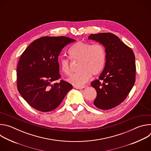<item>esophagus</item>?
I'll return each instance as SVG.
<instances>
[{
	"instance_id": "34e87169",
	"label": "esophagus",
	"mask_w": 151,
	"mask_h": 151,
	"mask_svg": "<svg viewBox=\"0 0 151 151\" xmlns=\"http://www.w3.org/2000/svg\"><path fill=\"white\" fill-rule=\"evenodd\" d=\"M74 87L76 89H83L85 88V86H75Z\"/></svg>"
}]
</instances>
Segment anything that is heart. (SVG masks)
Masks as SVG:
<instances>
[{
	"mask_svg": "<svg viewBox=\"0 0 151 151\" xmlns=\"http://www.w3.org/2000/svg\"><path fill=\"white\" fill-rule=\"evenodd\" d=\"M68 54L72 60L79 61L78 72L72 74L68 81L75 86H81L87 82L90 76L99 75L103 70L106 52L104 47L100 44L91 45L88 42L79 41L69 50ZM61 70L65 75L70 73L69 60L61 58L59 60Z\"/></svg>",
	"mask_w": 151,
	"mask_h": 151,
	"instance_id": "b5f03b06",
	"label": "heart"
}]
</instances>
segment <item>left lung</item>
<instances>
[{
	"instance_id": "obj_1",
	"label": "left lung",
	"mask_w": 151,
	"mask_h": 151,
	"mask_svg": "<svg viewBox=\"0 0 151 151\" xmlns=\"http://www.w3.org/2000/svg\"><path fill=\"white\" fill-rule=\"evenodd\" d=\"M105 48L106 63L98 79L91 85L97 91L94 104L103 110L121 104L135 82L136 64L133 50L111 33L91 34L88 36Z\"/></svg>"
}]
</instances>
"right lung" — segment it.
Here are the masks:
<instances>
[{
  "mask_svg": "<svg viewBox=\"0 0 151 151\" xmlns=\"http://www.w3.org/2000/svg\"><path fill=\"white\" fill-rule=\"evenodd\" d=\"M76 40L66 37L45 36L33 41L18 61L17 88L27 103L44 112L60 105L73 86L61 80L58 57L62 49Z\"/></svg>",
  "mask_w": 151,
  "mask_h": 151,
  "instance_id": "right-lung-1",
  "label": "right lung"
}]
</instances>
